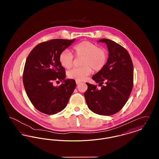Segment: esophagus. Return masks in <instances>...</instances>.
Instances as JSON below:
<instances>
[{
	"instance_id": "esophagus-1",
	"label": "esophagus",
	"mask_w": 159,
	"mask_h": 159,
	"mask_svg": "<svg viewBox=\"0 0 159 159\" xmlns=\"http://www.w3.org/2000/svg\"><path fill=\"white\" fill-rule=\"evenodd\" d=\"M76 83L77 84H79V83H81V82H80V81H77V80H76Z\"/></svg>"
}]
</instances>
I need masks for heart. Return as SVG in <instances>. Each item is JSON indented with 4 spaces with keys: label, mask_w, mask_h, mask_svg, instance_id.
Instances as JSON below:
<instances>
[{
    "label": "heart",
    "mask_w": 159,
    "mask_h": 159,
    "mask_svg": "<svg viewBox=\"0 0 159 159\" xmlns=\"http://www.w3.org/2000/svg\"><path fill=\"white\" fill-rule=\"evenodd\" d=\"M73 52L76 57H83L81 62L82 67L73 68L68 72L70 79L83 81L94 71H98L106 66L108 55L106 50L89 41H83L73 46ZM74 56L68 50L62 52L59 57L61 65L66 69L71 68Z\"/></svg>",
    "instance_id": "obj_1"
}]
</instances>
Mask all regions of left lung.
Returning a JSON list of instances; mask_svg holds the SVG:
<instances>
[{"mask_svg":"<svg viewBox=\"0 0 159 159\" xmlns=\"http://www.w3.org/2000/svg\"><path fill=\"white\" fill-rule=\"evenodd\" d=\"M98 42L106 43L109 52L105 67L92 77L101 88L86 83L88 89L84 95L92 112L111 116L119 112L128 101L133 87V63L127 50L119 44L107 39ZM104 83L105 85H102Z\"/></svg>","mask_w":159,"mask_h":159,"instance_id":"left-lung-1","label":"left lung"}]
</instances>
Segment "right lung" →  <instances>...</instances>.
I'll list each match as a JSON object with an SVG mask.
<instances>
[{
    "label": "right lung",
    "instance_id": "add662e5",
    "mask_svg": "<svg viewBox=\"0 0 159 159\" xmlns=\"http://www.w3.org/2000/svg\"><path fill=\"white\" fill-rule=\"evenodd\" d=\"M75 39H52L36 46L29 53L24 68L23 80L26 93L34 107L52 115L67 106L76 86L73 79H66V70L59 57ZM54 81H63L54 87Z\"/></svg>",
    "mask_w": 159,
    "mask_h": 159
}]
</instances>
